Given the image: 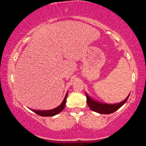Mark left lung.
Wrapping results in <instances>:
<instances>
[{
  "label": "left lung",
  "instance_id": "1",
  "mask_svg": "<svg viewBox=\"0 0 146 146\" xmlns=\"http://www.w3.org/2000/svg\"><path fill=\"white\" fill-rule=\"evenodd\" d=\"M129 95H128V96L123 102H120V103L115 104H103L95 101L93 99L90 98L87 95V93H86L87 104H88V106H89V108L93 111H95L96 113L100 114H110L115 112L119 108H121L122 106L126 102L129 98Z\"/></svg>",
  "mask_w": 146,
  "mask_h": 146
}]
</instances>
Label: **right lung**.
I'll return each instance as SVG.
<instances>
[{"instance_id": "obj_1", "label": "right lung", "mask_w": 146, "mask_h": 146, "mask_svg": "<svg viewBox=\"0 0 146 146\" xmlns=\"http://www.w3.org/2000/svg\"><path fill=\"white\" fill-rule=\"evenodd\" d=\"M66 98H67V93H66V95H65V98L64 99L63 102H62V104L59 106L57 107V108H54V109L52 110H31L33 112L36 113L37 115H40V116L42 117H52L54 116V115H58V113H60V112L65 107V104H66Z\"/></svg>"}]
</instances>
